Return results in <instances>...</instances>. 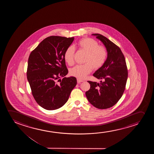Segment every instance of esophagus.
Returning a JSON list of instances; mask_svg holds the SVG:
<instances>
[{"instance_id":"esophagus-1","label":"esophagus","mask_w":154,"mask_h":154,"mask_svg":"<svg viewBox=\"0 0 154 154\" xmlns=\"http://www.w3.org/2000/svg\"><path fill=\"white\" fill-rule=\"evenodd\" d=\"M84 81L82 80H81V79H77V82H78V84H79L80 82H83Z\"/></svg>"}]
</instances>
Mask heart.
Instances as JSON below:
<instances>
[{
  "label": "heart",
  "instance_id": "1",
  "mask_svg": "<svg viewBox=\"0 0 154 154\" xmlns=\"http://www.w3.org/2000/svg\"><path fill=\"white\" fill-rule=\"evenodd\" d=\"M80 50L86 53L84 59L85 64L76 65L70 70V74L79 79H83L91 72L93 68L98 69L105 64L107 58V51L103 46H99L96 40L91 38H85L77 44ZM75 48L69 46L64 53V59L68 65L74 64Z\"/></svg>",
  "mask_w": 154,
  "mask_h": 154
}]
</instances>
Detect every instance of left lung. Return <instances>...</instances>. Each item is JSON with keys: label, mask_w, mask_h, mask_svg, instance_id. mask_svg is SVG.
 Returning <instances> with one entry per match:
<instances>
[{"label": "left lung", "mask_w": 154, "mask_h": 154, "mask_svg": "<svg viewBox=\"0 0 154 154\" xmlns=\"http://www.w3.org/2000/svg\"><path fill=\"white\" fill-rule=\"evenodd\" d=\"M100 40L107 51L105 64L93 76L101 79L100 83L88 81L91 88L86 92L89 102L98 109L115 105L122 96L128 78L126 60L119 47L102 35L92 34Z\"/></svg>", "instance_id": "left-lung-1"}]
</instances>
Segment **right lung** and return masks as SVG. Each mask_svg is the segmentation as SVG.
I'll use <instances>...</instances> for the list:
<instances>
[{"label": "right lung", "mask_w": 154, "mask_h": 154, "mask_svg": "<svg viewBox=\"0 0 154 154\" xmlns=\"http://www.w3.org/2000/svg\"><path fill=\"white\" fill-rule=\"evenodd\" d=\"M74 40V37L50 36L30 54L27 80L36 102L45 109H57L64 105L77 84L75 77H65L68 70L64 53ZM60 77H63L62 80Z\"/></svg>", "instance_id": "obj_1"}]
</instances>
